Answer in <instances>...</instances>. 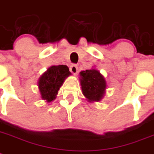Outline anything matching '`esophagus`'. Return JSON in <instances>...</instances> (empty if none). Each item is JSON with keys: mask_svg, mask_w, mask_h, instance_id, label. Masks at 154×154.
I'll use <instances>...</instances> for the list:
<instances>
[{"mask_svg": "<svg viewBox=\"0 0 154 154\" xmlns=\"http://www.w3.org/2000/svg\"><path fill=\"white\" fill-rule=\"evenodd\" d=\"M70 71L74 75H76L78 73V66L76 64H72L70 66Z\"/></svg>", "mask_w": 154, "mask_h": 154, "instance_id": "obj_1", "label": "esophagus"}]
</instances>
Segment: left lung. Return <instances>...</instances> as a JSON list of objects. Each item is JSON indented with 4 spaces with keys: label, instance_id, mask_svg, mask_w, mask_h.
Wrapping results in <instances>:
<instances>
[{
    "label": "left lung",
    "instance_id": "obj_1",
    "mask_svg": "<svg viewBox=\"0 0 154 154\" xmlns=\"http://www.w3.org/2000/svg\"><path fill=\"white\" fill-rule=\"evenodd\" d=\"M79 74L82 94L86 100L89 102L101 101L105 95L107 86L105 77L95 68L82 71Z\"/></svg>",
    "mask_w": 154,
    "mask_h": 154
}]
</instances>
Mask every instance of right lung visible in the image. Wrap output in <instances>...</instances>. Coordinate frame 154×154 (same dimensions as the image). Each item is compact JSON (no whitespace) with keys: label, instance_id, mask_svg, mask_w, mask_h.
Masks as SVG:
<instances>
[{"label":"right lung","instance_id":"obj_1","mask_svg":"<svg viewBox=\"0 0 154 154\" xmlns=\"http://www.w3.org/2000/svg\"><path fill=\"white\" fill-rule=\"evenodd\" d=\"M70 75L72 73L69 72L68 66L53 65L49 67L41 75L38 82L42 99L47 102L55 100L60 86Z\"/></svg>","mask_w":154,"mask_h":154}]
</instances>
